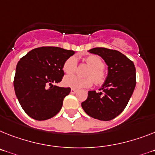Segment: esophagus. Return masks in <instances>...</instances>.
Instances as JSON below:
<instances>
[{
  "mask_svg": "<svg viewBox=\"0 0 155 155\" xmlns=\"http://www.w3.org/2000/svg\"><path fill=\"white\" fill-rule=\"evenodd\" d=\"M77 92V90H75V89H73V88H71V94H75Z\"/></svg>",
  "mask_w": 155,
  "mask_h": 155,
  "instance_id": "34e87169",
  "label": "esophagus"
}]
</instances>
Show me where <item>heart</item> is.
I'll list each match as a JSON object with an SVG mask.
<instances>
[{"label": "heart", "mask_w": 155, "mask_h": 155, "mask_svg": "<svg viewBox=\"0 0 155 155\" xmlns=\"http://www.w3.org/2000/svg\"><path fill=\"white\" fill-rule=\"evenodd\" d=\"M86 63L91 68L87 73V78H80L76 75H67L64 79V84L73 89H81L91 87L93 80L96 85H102L106 80V74L104 71L105 63L99 57L90 55L85 60ZM77 68V59L70 57L64 63L63 70L67 74H73Z\"/></svg>", "instance_id": "b5f03b06"}]
</instances>
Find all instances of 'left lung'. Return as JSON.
<instances>
[{"label": "left lung", "instance_id": "8db88e82", "mask_svg": "<svg viewBox=\"0 0 155 155\" xmlns=\"http://www.w3.org/2000/svg\"><path fill=\"white\" fill-rule=\"evenodd\" d=\"M91 53L100 56L108 65V75L100 92L88 91V97L81 103L85 113L100 120H110L124 110L136 84L134 63L117 50L97 47Z\"/></svg>", "mask_w": 155, "mask_h": 155}]
</instances>
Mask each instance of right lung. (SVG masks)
Wrapping results in <instances>:
<instances>
[{
	"label": "right lung",
	"mask_w": 155,
	"mask_h": 155,
	"mask_svg": "<svg viewBox=\"0 0 155 155\" xmlns=\"http://www.w3.org/2000/svg\"><path fill=\"white\" fill-rule=\"evenodd\" d=\"M75 53L54 46L34 49L19 60L14 78V89L27 115L45 120L58 114L70 87L54 85L62 80L64 63Z\"/></svg>",
	"instance_id": "1"
}]
</instances>
